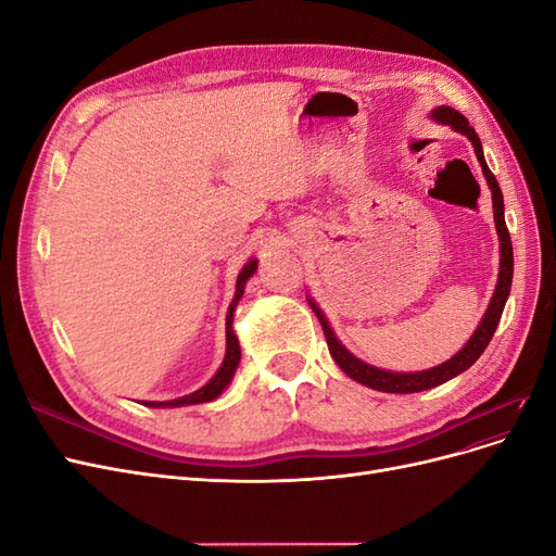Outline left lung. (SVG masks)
<instances>
[{
    "instance_id": "left-lung-1",
    "label": "left lung",
    "mask_w": 556,
    "mask_h": 556,
    "mask_svg": "<svg viewBox=\"0 0 556 556\" xmlns=\"http://www.w3.org/2000/svg\"><path fill=\"white\" fill-rule=\"evenodd\" d=\"M431 117L435 123L441 125H450L454 131H462L464 137L470 139V143H473V150H476V157L482 166V174L486 178V185H490L492 190V201H494V223H496V231H498V243H501V268H498V282H496V290H494V296L490 301V306H486V313L482 317V323L478 325V329L473 331V336H470L468 343L454 355L452 359L433 366V368H427V371H417V374H392V371H382V368H376V366H368L364 364L362 359H357L352 352H348L341 341L336 339V333L331 331L327 317L323 315V311H319L315 306V301L308 299V304L313 308V313L317 315L319 325H323V331H325V339H327V345H329V352L333 362L341 366V371L345 376H350L352 380H357L366 387H371V390H378V392H390V394H413V392H425V390H431V387H439L443 382H447L450 378L464 374L466 368L473 366L478 362V357L484 352V348L490 345L492 336L498 327V319H501V313H503V306H506L508 301V294H510V285H513V243H510V233H508V227H506V217H503V194H501V188L498 182L494 178V174L490 172V166H486L484 162V155H482V143L478 139L476 129L468 125L466 117L454 111L450 106H439Z\"/></svg>"
}]
</instances>
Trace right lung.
I'll list each match as a JSON object with an SVG mask.
<instances>
[{"label":"right lung","mask_w":556,"mask_h":556,"mask_svg":"<svg viewBox=\"0 0 556 556\" xmlns=\"http://www.w3.org/2000/svg\"><path fill=\"white\" fill-rule=\"evenodd\" d=\"M255 271H257V260H250V262L241 268V274H239V278H237V292H233V299H231V304H229V308H227V352H225L223 366L217 368V374H215L204 387H201V390H197V392H192V394H188V396H180V399H174V401H148L146 406H150V408L194 406V403L213 401V399H217V396H220V394L227 390V384L231 382L233 374H237V366H239V362H241V345H239L237 333H233V329H231L233 311H237L239 299L243 296L248 278H250L252 274H255Z\"/></svg>","instance_id":"add662e5"}]
</instances>
